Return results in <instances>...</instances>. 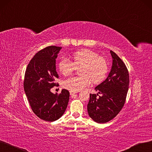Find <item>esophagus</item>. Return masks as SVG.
<instances>
[{
	"label": "esophagus",
	"mask_w": 152,
	"mask_h": 152,
	"mask_svg": "<svg viewBox=\"0 0 152 152\" xmlns=\"http://www.w3.org/2000/svg\"><path fill=\"white\" fill-rule=\"evenodd\" d=\"M78 92H76V91H72V90H70V94L71 95H74V94H77Z\"/></svg>",
	"instance_id": "1"
}]
</instances>
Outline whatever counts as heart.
Listing matches in <instances>:
<instances>
[{"label": "heart", "instance_id": "heart-1", "mask_svg": "<svg viewBox=\"0 0 152 152\" xmlns=\"http://www.w3.org/2000/svg\"><path fill=\"white\" fill-rule=\"evenodd\" d=\"M80 66V75L64 80V88L72 91H79L88 86L91 81L95 84L100 83L105 79L108 72L106 58L88 49L77 51L72 54L71 61L67 58H62L58 64L59 71L65 76L69 75Z\"/></svg>", "mask_w": 152, "mask_h": 152}]
</instances>
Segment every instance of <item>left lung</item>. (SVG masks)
<instances>
[{
  "label": "left lung",
  "instance_id": "8db88e82",
  "mask_svg": "<svg viewBox=\"0 0 152 152\" xmlns=\"http://www.w3.org/2000/svg\"><path fill=\"white\" fill-rule=\"evenodd\" d=\"M110 53L113 63L110 74L95 88L102 95L90 94L87 105L89 116L100 124L112 120L122 110L129 87V73L125 63L113 51Z\"/></svg>",
  "mask_w": 152,
  "mask_h": 152
}]
</instances>
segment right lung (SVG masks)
<instances>
[{
    "label": "right lung",
    "instance_id": "1",
    "mask_svg": "<svg viewBox=\"0 0 152 152\" xmlns=\"http://www.w3.org/2000/svg\"><path fill=\"white\" fill-rule=\"evenodd\" d=\"M62 47L48 46L39 51L30 60L25 72L23 88L33 112L42 120L53 122L64 113L70 93L63 89L53 94L50 89L58 86V75L56 69V58Z\"/></svg>",
    "mask_w": 152,
    "mask_h": 152
}]
</instances>
